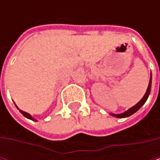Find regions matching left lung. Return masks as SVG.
Segmentation results:
<instances>
[{
  "label": "left lung",
  "mask_w": 160,
  "mask_h": 160,
  "mask_svg": "<svg viewBox=\"0 0 160 160\" xmlns=\"http://www.w3.org/2000/svg\"><path fill=\"white\" fill-rule=\"evenodd\" d=\"M151 83H152V76L150 77V80H149V84H148V87H147V90H146V92L144 93V97L135 105V106H133L132 108H131L130 109H128L127 111L123 112V113H121V114H110L111 116L113 117H116V118H127V117H130V116H132V114H134L135 112L137 111V110H139L143 106H144V104L146 102V100H147V98H148V96H149V94H150V92H151Z\"/></svg>",
  "instance_id": "1"
}]
</instances>
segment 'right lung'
<instances>
[{
  "label": "right lung",
  "mask_w": 160,
  "mask_h": 160,
  "mask_svg": "<svg viewBox=\"0 0 160 160\" xmlns=\"http://www.w3.org/2000/svg\"><path fill=\"white\" fill-rule=\"evenodd\" d=\"M19 111H20V113H21V114H23V116H24V117H26L27 118H29V119H31V120L37 121V120H36L35 118H33L31 117V115H30V114H28V113H27V112L22 111V110H20V109H19Z\"/></svg>",
  "instance_id": "obj_1"
}]
</instances>
